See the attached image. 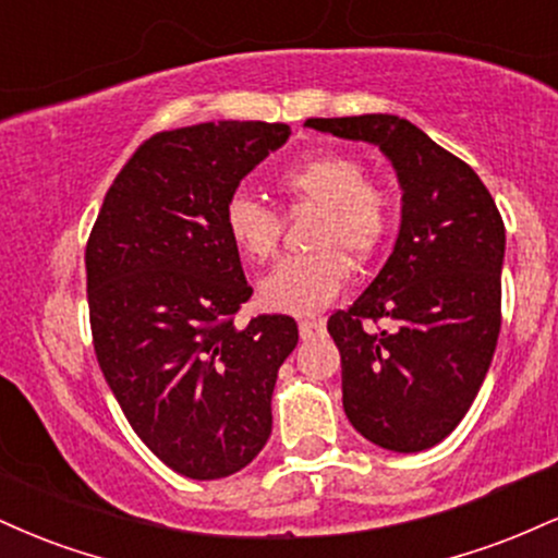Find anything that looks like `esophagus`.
<instances>
[{"instance_id":"obj_1","label":"esophagus","mask_w":558,"mask_h":558,"mask_svg":"<svg viewBox=\"0 0 558 558\" xmlns=\"http://www.w3.org/2000/svg\"><path fill=\"white\" fill-rule=\"evenodd\" d=\"M323 330H325L323 323H310V319H304V323H299V336H301V341H312V338H317Z\"/></svg>"}]
</instances>
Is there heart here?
I'll return each instance as SVG.
<instances>
[{
  "instance_id": "1",
  "label": "heart",
  "mask_w": 558,
  "mask_h": 558,
  "mask_svg": "<svg viewBox=\"0 0 558 558\" xmlns=\"http://www.w3.org/2000/svg\"><path fill=\"white\" fill-rule=\"evenodd\" d=\"M278 189L293 204L317 207L312 233L317 252L280 262L259 283L265 310L291 317H312L349 283V257L369 259L393 226V196L369 181L362 159L343 151H317L286 165ZM226 233L248 262H267L280 241V215L257 196L239 191L228 198Z\"/></svg>"
}]
</instances>
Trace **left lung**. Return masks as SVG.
Listing matches in <instances>:
<instances>
[{"mask_svg": "<svg viewBox=\"0 0 558 558\" xmlns=\"http://www.w3.org/2000/svg\"><path fill=\"white\" fill-rule=\"evenodd\" d=\"M306 128L383 151L401 185V226L377 278L328 319L343 412L396 453L446 438L475 401L501 330L506 230L477 172L399 114L312 118ZM388 318V331L363 323Z\"/></svg>", "mask_w": 558, "mask_h": 558, "instance_id": "8db88e82", "label": "left lung"}]
</instances>
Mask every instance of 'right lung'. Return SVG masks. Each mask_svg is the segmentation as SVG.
Masks as SVG:
<instances>
[{"label": "right lung", "mask_w": 558, "mask_h": 558, "mask_svg": "<svg viewBox=\"0 0 558 558\" xmlns=\"http://www.w3.org/2000/svg\"><path fill=\"white\" fill-rule=\"evenodd\" d=\"M288 136L259 120L157 133L114 178L88 235L96 360L138 438L183 477L233 475L272 433L275 380L299 328L286 315L233 325L252 286L222 213Z\"/></svg>", "instance_id": "1"}]
</instances>
